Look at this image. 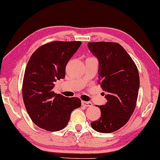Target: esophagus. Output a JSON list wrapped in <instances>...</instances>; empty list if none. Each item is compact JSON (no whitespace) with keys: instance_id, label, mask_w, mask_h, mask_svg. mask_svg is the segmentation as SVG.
I'll list each match as a JSON object with an SVG mask.
<instances>
[{"instance_id":"obj_1","label":"esophagus","mask_w":160,"mask_h":160,"mask_svg":"<svg viewBox=\"0 0 160 160\" xmlns=\"http://www.w3.org/2000/svg\"><path fill=\"white\" fill-rule=\"evenodd\" d=\"M82 105L84 106V107H92L93 104L91 103V102H87V101H82Z\"/></svg>"}]
</instances>
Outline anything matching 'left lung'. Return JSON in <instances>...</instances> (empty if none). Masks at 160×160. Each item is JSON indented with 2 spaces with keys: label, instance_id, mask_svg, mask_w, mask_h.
Returning <instances> with one entry per match:
<instances>
[{
  "label": "left lung",
  "instance_id": "obj_1",
  "mask_svg": "<svg viewBox=\"0 0 160 160\" xmlns=\"http://www.w3.org/2000/svg\"><path fill=\"white\" fill-rule=\"evenodd\" d=\"M88 48L98 60V82L107 103L98 106L100 119L91 123L100 133H111L124 126L133 114L140 79L135 63L126 51L115 42H89Z\"/></svg>",
  "mask_w": 160,
  "mask_h": 160
}]
</instances>
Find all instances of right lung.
I'll return each mask as SVG.
<instances>
[{
  "label": "right lung",
  "instance_id": "right-lung-1",
  "mask_svg": "<svg viewBox=\"0 0 160 160\" xmlns=\"http://www.w3.org/2000/svg\"><path fill=\"white\" fill-rule=\"evenodd\" d=\"M81 41H53L32 53L25 70L22 98L34 123L48 132L67 125L71 112L81 107L78 98H66L53 91L57 80L65 78L66 66L80 48Z\"/></svg>",
  "mask_w": 160,
  "mask_h": 160
}]
</instances>
